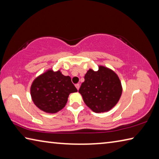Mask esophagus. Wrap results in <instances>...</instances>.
Wrapping results in <instances>:
<instances>
[{
    "mask_svg": "<svg viewBox=\"0 0 159 159\" xmlns=\"http://www.w3.org/2000/svg\"><path fill=\"white\" fill-rule=\"evenodd\" d=\"M75 86H76V88H77V90H79V88H80V85L79 84V83H77V84L75 85Z\"/></svg>",
    "mask_w": 159,
    "mask_h": 159,
    "instance_id": "34e87169",
    "label": "esophagus"
}]
</instances>
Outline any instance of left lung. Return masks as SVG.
Listing matches in <instances>:
<instances>
[{
	"mask_svg": "<svg viewBox=\"0 0 159 159\" xmlns=\"http://www.w3.org/2000/svg\"><path fill=\"white\" fill-rule=\"evenodd\" d=\"M79 92L83 101L94 112L109 111L119 100L122 93L121 83L116 74L99 66L98 71L89 69Z\"/></svg>",
	"mask_w": 159,
	"mask_h": 159,
	"instance_id": "1",
	"label": "left lung"
}]
</instances>
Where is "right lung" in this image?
I'll use <instances>...</instances> for the list:
<instances>
[{
  "mask_svg": "<svg viewBox=\"0 0 159 159\" xmlns=\"http://www.w3.org/2000/svg\"><path fill=\"white\" fill-rule=\"evenodd\" d=\"M77 92L71 78L60 71L48 70L34 80L31 87L34 103L42 111L56 113L66 105L70 93Z\"/></svg>",
  "mask_w": 159,
  "mask_h": 159,
  "instance_id": "obj_1",
  "label": "right lung"
}]
</instances>
